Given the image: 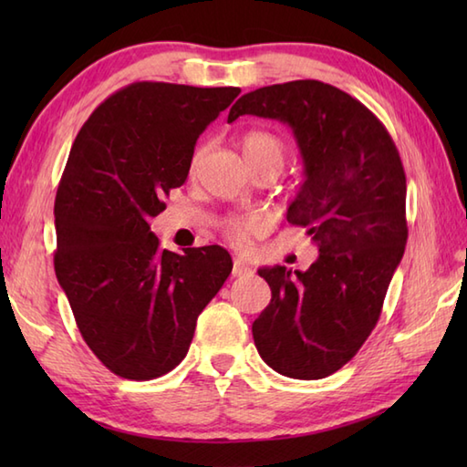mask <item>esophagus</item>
<instances>
[{
	"label": "esophagus",
	"instance_id": "34e87169",
	"mask_svg": "<svg viewBox=\"0 0 467 467\" xmlns=\"http://www.w3.org/2000/svg\"><path fill=\"white\" fill-rule=\"evenodd\" d=\"M251 273H253V269L243 259L233 261V276H244V275H251Z\"/></svg>",
	"mask_w": 467,
	"mask_h": 467
}]
</instances>
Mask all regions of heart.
<instances>
[{
  "mask_svg": "<svg viewBox=\"0 0 467 467\" xmlns=\"http://www.w3.org/2000/svg\"><path fill=\"white\" fill-rule=\"evenodd\" d=\"M241 148L244 154L246 164L259 162V161H269V158H276V161L283 162L285 158V142L279 136H275L271 132L265 130H251L243 136ZM206 154V146H198L192 158H191V172L194 174L201 166L202 158ZM261 221L256 216H246V214H236V216H228L223 223V231L228 241H231L234 246H244L251 241V236L254 233H259Z\"/></svg>",
  "mask_w": 467,
  "mask_h": 467,
  "instance_id": "b5f03b06",
  "label": "heart"
}]
</instances>
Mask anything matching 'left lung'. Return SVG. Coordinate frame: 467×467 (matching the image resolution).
<instances>
[{
    "label": "left lung",
    "mask_w": 467,
    "mask_h": 467,
    "mask_svg": "<svg viewBox=\"0 0 467 467\" xmlns=\"http://www.w3.org/2000/svg\"><path fill=\"white\" fill-rule=\"evenodd\" d=\"M251 114L289 124L305 182L286 221L319 246L305 273L259 269L271 303L253 323L263 361L293 379H323L361 349L379 321L408 243L405 171L387 128L369 108L319 80L244 94L228 122Z\"/></svg>",
    "instance_id": "8db88e82"
}]
</instances>
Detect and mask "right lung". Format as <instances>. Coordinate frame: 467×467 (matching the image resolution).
Masks as SVG:
<instances>
[{"instance_id": "1", "label": "right lung", "mask_w": 467, "mask_h": 467, "mask_svg": "<svg viewBox=\"0 0 467 467\" xmlns=\"http://www.w3.org/2000/svg\"><path fill=\"white\" fill-rule=\"evenodd\" d=\"M239 88L134 82L80 128L57 184L54 269L86 345L124 379L181 363L233 271L223 246L161 249L150 218L182 186L196 138Z\"/></svg>"}]
</instances>
